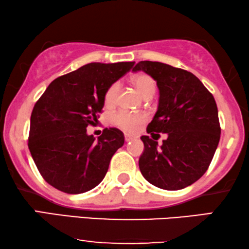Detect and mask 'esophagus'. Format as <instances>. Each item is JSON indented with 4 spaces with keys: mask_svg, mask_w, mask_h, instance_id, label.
Here are the masks:
<instances>
[{
    "mask_svg": "<svg viewBox=\"0 0 249 249\" xmlns=\"http://www.w3.org/2000/svg\"><path fill=\"white\" fill-rule=\"evenodd\" d=\"M131 139H134V136H131L129 134H124V141L125 142H130Z\"/></svg>",
    "mask_w": 249,
    "mask_h": 249,
    "instance_id": "1",
    "label": "esophagus"
}]
</instances>
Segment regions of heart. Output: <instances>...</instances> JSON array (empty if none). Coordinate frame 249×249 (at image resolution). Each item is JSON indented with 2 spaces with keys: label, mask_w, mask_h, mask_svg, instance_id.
Returning a JSON list of instances; mask_svg holds the SVG:
<instances>
[{
  "label": "heart",
  "mask_w": 249,
  "mask_h": 249,
  "mask_svg": "<svg viewBox=\"0 0 249 249\" xmlns=\"http://www.w3.org/2000/svg\"><path fill=\"white\" fill-rule=\"evenodd\" d=\"M132 85H134L136 89L144 98H149L154 95L156 90V84L154 79L151 76L145 73L137 74L134 79H132ZM119 84H112L107 90L105 91L104 95V104L107 107H112L117 100L118 91H119ZM146 120V115L144 113H136L131 114L128 112L119 111L117 113L112 115V122L117 125V127L124 129L125 131H134L139 124H142Z\"/></svg>",
  "instance_id": "obj_1"
}]
</instances>
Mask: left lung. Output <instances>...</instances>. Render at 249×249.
I'll return each mask as SVG.
<instances>
[{"instance_id":"1","label":"left lung","mask_w":249,"mask_h":249,"mask_svg":"<svg viewBox=\"0 0 249 249\" xmlns=\"http://www.w3.org/2000/svg\"><path fill=\"white\" fill-rule=\"evenodd\" d=\"M149 74L159 90L158 111L147 134H168L159 146L142 136L139 169L149 183L179 190L197 181L209 169L220 141V122L213 95L189 71L169 64L141 61L132 71Z\"/></svg>"}]
</instances>
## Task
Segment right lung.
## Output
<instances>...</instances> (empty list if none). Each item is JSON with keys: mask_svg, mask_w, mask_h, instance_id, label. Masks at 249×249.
Returning a JSON list of instances; mask_svg holds the SVG:
<instances>
[{"mask_svg": "<svg viewBox=\"0 0 249 249\" xmlns=\"http://www.w3.org/2000/svg\"><path fill=\"white\" fill-rule=\"evenodd\" d=\"M135 62H93L56 78L36 102L30 117L28 147L45 181L67 194L93 189L104 179L124 132L105 128L87 135L104 107L107 88Z\"/></svg>", "mask_w": 249, "mask_h": 249, "instance_id": "1", "label": "right lung"}]
</instances>
